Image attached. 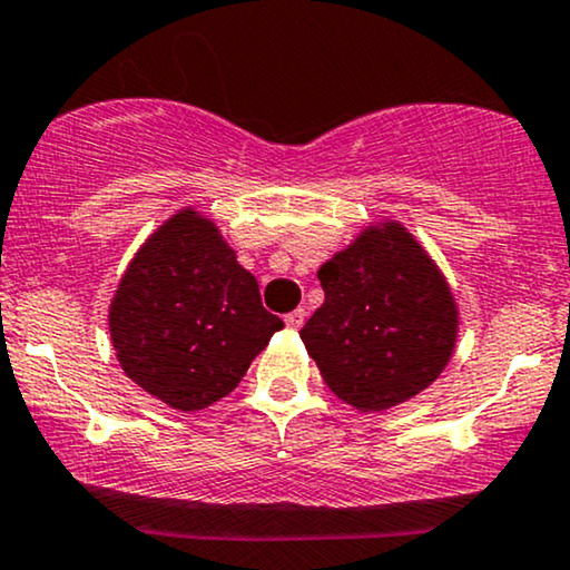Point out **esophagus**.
Listing matches in <instances>:
<instances>
[{
  "label": "esophagus",
  "mask_w": 570,
  "mask_h": 570,
  "mask_svg": "<svg viewBox=\"0 0 570 570\" xmlns=\"http://www.w3.org/2000/svg\"><path fill=\"white\" fill-rule=\"evenodd\" d=\"M305 318H307L305 307H299V309H292V313L284 318V323H286V328L297 331V328H302V323H305Z\"/></svg>",
  "instance_id": "esophagus-1"
}]
</instances>
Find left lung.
Instances as JSON below:
<instances>
[{"mask_svg": "<svg viewBox=\"0 0 570 570\" xmlns=\"http://www.w3.org/2000/svg\"><path fill=\"white\" fill-rule=\"evenodd\" d=\"M318 278L326 299L299 336L338 400L379 413L436 381L455 347L458 307L400 223L360 234Z\"/></svg>", "mask_w": 570, "mask_h": 570, "instance_id": "left-lung-1", "label": "left lung"}]
</instances>
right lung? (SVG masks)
I'll return each instance as SVG.
<instances>
[{"label":"right lung","mask_w":570,"mask_h":570,"mask_svg":"<svg viewBox=\"0 0 570 570\" xmlns=\"http://www.w3.org/2000/svg\"><path fill=\"white\" fill-rule=\"evenodd\" d=\"M284 328L261 302L218 226L181 210L144 242L110 305V336L126 376L191 413L232 394Z\"/></svg>","instance_id":"add662e5"}]
</instances>
